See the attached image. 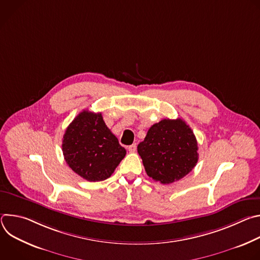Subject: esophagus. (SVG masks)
Wrapping results in <instances>:
<instances>
[{
    "mask_svg": "<svg viewBox=\"0 0 260 260\" xmlns=\"http://www.w3.org/2000/svg\"><path fill=\"white\" fill-rule=\"evenodd\" d=\"M136 150H137V145L136 144H133V145L128 146V151L129 152L134 153V152H136Z\"/></svg>",
    "mask_w": 260,
    "mask_h": 260,
    "instance_id": "obj_1",
    "label": "esophagus"
}]
</instances>
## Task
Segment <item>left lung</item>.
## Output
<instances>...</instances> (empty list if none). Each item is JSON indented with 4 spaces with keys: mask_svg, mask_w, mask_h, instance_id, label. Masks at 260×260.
I'll use <instances>...</instances> for the list:
<instances>
[{
    "mask_svg": "<svg viewBox=\"0 0 260 260\" xmlns=\"http://www.w3.org/2000/svg\"><path fill=\"white\" fill-rule=\"evenodd\" d=\"M199 147L189 125L181 118L162 119L138 145L147 175L162 184L182 179L197 166Z\"/></svg>",
    "mask_w": 260,
    "mask_h": 260,
    "instance_id": "1",
    "label": "left lung"
}]
</instances>
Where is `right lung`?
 <instances>
[{"instance_id":"right-lung-1","label":"right lung","mask_w":260,"mask_h":260,"mask_svg":"<svg viewBox=\"0 0 260 260\" xmlns=\"http://www.w3.org/2000/svg\"><path fill=\"white\" fill-rule=\"evenodd\" d=\"M61 146L69 167L90 182L109 178L126 154L102 113L88 110L80 112L67 127Z\"/></svg>"}]
</instances>
